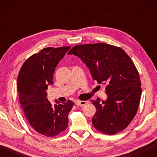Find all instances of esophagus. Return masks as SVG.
Wrapping results in <instances>:
<instances>
[{
	"mask_svg": "<svg viewBox=\"0 0 157 157\" xmlns=\"http://www.w3.org/2000/svg\"><path fill=\"white\" fill-rule=\"evenodd\" d=\"M88 102L87 101H80V100H77L75 102L76 105L79 106V107H82V106H84L85 105H86Z\"/></svg>",
	"mask_w": 157,
	"mask_h": 157,
	"instance_id": "obj_1",
	"label": "esophagus"
}]
</instances>
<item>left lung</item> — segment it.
<instances>
[{"mask_svg":"<svg viewBox=\"0 0 157 157\" xmlns=\"http://www.w3.org/2000/svg\"><path fill=\"white\" fill-rule=\"evenodd\" d=\"M71 54L86 65L93 79L106 86L107 100H91L97 110L93 125L105 134L122 132L136 116L141 95L140 76L131 58L121 48L104 43L77 45L68 52Z\"/></svg>","mask_w":157,"mask_h":157,"instance_id":"obj_1","label":"left lung"}]
</instances>
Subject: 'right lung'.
Segmentation results:
<instances>
[{"mask_svg":"<svg viewBox=\"0 0 157 157\" xmlns=\"http://www.w3.org/2000/svg\"><path fill=\"white\" fill-rule=\"evenodd\" d=\"M70 46L46 48L26 59L19 71L17 89L23 113L33 128L48 137L57 136L68 127V115L74 102L52 105L46 98L48 85L59 61Z\"/></svg>","mask_w":157,"mask_h":157,"instance_id":"add662e5","label":"right lung"}]
</instances>
